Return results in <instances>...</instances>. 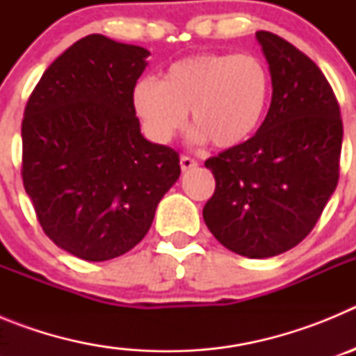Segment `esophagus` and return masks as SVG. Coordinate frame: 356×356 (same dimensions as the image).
<instances>
[{
  "instance_id": "esophagus-1",
  "label": "esophagus",
  "mask_w": 356,
  "mask_h": 356,
  "mask_svg": "<svg viewBox=\"0 0 356 356\" xmlns=\"http://www.w3.org/2000/svg\"><path fill=\"white\" fill-rule=\"evenodd\" d=\"M180 165H181V171H188V169L197 168V162L194 159H191V156L181 155L180 156Z\"/></svg>"
}]
</instances>
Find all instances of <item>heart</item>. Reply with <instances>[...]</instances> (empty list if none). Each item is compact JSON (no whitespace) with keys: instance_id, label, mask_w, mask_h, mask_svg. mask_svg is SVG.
Masks as SVG:
<instances>
[{"instance_id":"obj_1","label":"heart","mask_w":356,"mask_h":356,"mask_svg":"<svg viewBox=\"0 0 356 356\" xmlns=\"http://www.w3.org/2000/svg\"><path fill=\"white\" fill-rule=\"evenodd\" d=\"M271 76L259 56L197 53L172 62L162 80L143 78L131 92L135 114L155 143H169L187 122L194 143L216 147L246 143L262 122Z\"/></svg>"}]
</instances>
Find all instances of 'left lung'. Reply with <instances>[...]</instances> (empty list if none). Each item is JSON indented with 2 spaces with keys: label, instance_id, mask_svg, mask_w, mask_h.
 <instances>
[{
  "label": "left lung",
  "instance_id": "left-lung-1",
  "mask_svg": "<svg viewBox=\"0 0 356 356\" xmlns=\"http://www.w3.org/2000/svg\"><path fill=\"white\" fill-rule=\"evenodd\" d=\"M269 64L271 106L246 143L205 162L216 191L203 209L213 237L248 259H269L307 237L339 181L337 97L305 53L257 31Z\"/></svg>",
  "mask_w": 356,
  "mask_h": 356
}]
</instances>
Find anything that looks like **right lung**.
I'll return each instance as SVG.
<instances>
[{"label": "right lung", "instance_id": "right-lung-1", "mask_svg": "<svg viewBox=\"0 0 356 356\" xmlns=\"http://www.w3.org/2000/svg\"><path fill=\"white\" fill-rule=\"evenodd\" d=\"M147 56L83 37L44 71L24 108V191L44 234L81 260L137 246L180 176L178 153L144 139L135 115L131 92Z\"/></svg>", "mask_w": 356, "mask_h": 356}]
</instances>
